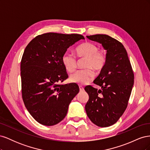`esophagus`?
Returning a JSON list of instances; mask_svg holds the SVG:
<instances>
[{"instance_id": "1", "label": "esophagus", "mask_w": 150, "mask_h": 150, "mask_svg": "<svg viewBox=\"0 0 150 150\" xmlns=\"http://www.w3.org/2000/svg\"><path fill=\"white\" fill-rule=\"evenodd\" d=\"M79 88L80 91H84V88L82 86H79Z\"/></svg>"}]
</instances>
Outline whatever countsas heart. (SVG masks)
I'll return each instance as SVG.
<instances>
[{
	"mask_svg": "<svg viewBox=\"0 0 150 150\" xmlns=\"http://www.w3.org/2000/svg\"><path fill=\"white\" fill-rule=\"evenodd\" d=\"M76 55L79 59H86V68L79 70L70 76L69 79L72 83L79 85H84L91 81L95 76L93 69L101 71L106 63V56L103 52L99 51V47L91 42L83 43L76 49ZM61 60L66 70L71 72L77 67L76 57L69 52H65L62 56Z\"/></svg>",
	"mask_w": 150,
	"mask_h": 150,
	"instance_id": "1",
	"label": "heart"
}]
</instances>
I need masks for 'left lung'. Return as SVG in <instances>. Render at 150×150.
<instances>
[{"mask_svg":"<svg viewBox=\"0 0 150 150\" xmlns=\"http://www.w3.org/2000/svg\"><path fill=\"white\" fill-rule=\"evenodd\" d=\"M107 51L106 63L94 83L101 87L84 88L89 95L85 110L90 120L99 127L114 125L128 106L134 84V73L128 54L118 40L105 34L88 35Z\"/></svg>","mask_w":150,"mask_h":150,"instance_id":"obj_1","label":"left lung"}]
</instances>
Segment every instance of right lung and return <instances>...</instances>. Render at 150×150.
<instances>
[{
    "label": "right lung",
    "mask_w": 150,
    "mask_h": 150,
    "mask_svg": "<svg viewBox=\"0 0 150 150\" xmlns=\"http://www.w3.org/2000/svg\"><path fill=\"white\" fill-rule=\"evenodd\" d=\"M81 39L84 38L80 34L49 33L36 36L24 50L21 62L22 99L40 124L53 126L61 121L79 91L76 84L60 83L68 78L62 56Z\"/></svg>",
    "instance_id": "right-lung-1"
}]
</instances>
